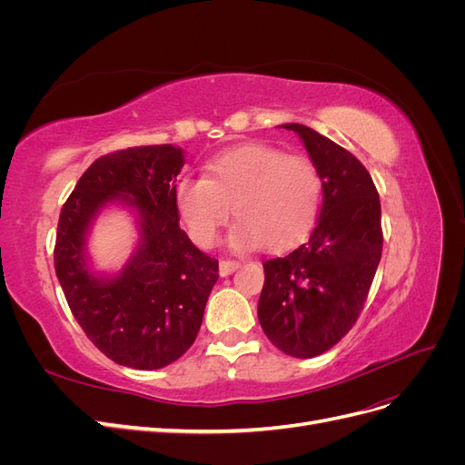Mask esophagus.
Instances as JSON below:
<instances>
[{
	"label": "esophagus",
	"mask_w": 465,
	"mask_h": 465,
	"mask_svg": "<svg viewBox=\"0 0 465 465\" xmlns=\"http://www.w3.org/2000/svg\"><path fill=\"white\" fill-rule=\"evenodd\" d=\"M236 267H238V262H234V260H221L219 273H221V277H227L236 270Z\"/></svg>",
	"instance_id": "1"
}]
</instances>
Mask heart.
Returning <instances> with one entry per match:
<instances>
[{
	"instance_id": "b5f03b06",
	"label": "heart",
	"mask_w": 465,
	"mask_h": 465,
	"mask_svg": "<svg viewBox=\"0 0 465 465\" xmlns=\"http://www.w3.org/2000/svg\"><path fill=\"white\" fill-rule=\"evenodd\" d=\"M320 198L312 161L262 143L224 151L205 164V178L184 176L174 186V203L202 246L215 244L232 207L241 219L231 234L234 246H289L312 227Z\"/></svg>"
}]
</instances>
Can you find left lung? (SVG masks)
Returning a JSON list of instances; mask_svg holds the SVG:
<instances>
[{
    "mask_svg": "<svg viewBox=\"0 0 465 465\" xmlns=\"http://www.w3.org/2000/svg\"><path fill=\"white\" fill-rule=\"evenodd\" d=\"M299 135L322 176L323 203L308 241L263 263L258 318L277 349L297 359L326 353L353 328L382 256L380 198L367 168L302 124Z\"/></svg>",
    "mask_w": 465,
    "mask_h": 465,
    "instance_id": "8db88e82",
    "label": "left lung"
}]
</instances>
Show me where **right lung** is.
Instances as JSON below:
<instances>
[{
    "mask_svg": "<svg viewBox=\"0 0 465 465\" xmlns=\"http://www.w3.org/2000/svg\"><path fill=\"white\" fill-rule=\"evenodd\" d=\"M184 151L171 143L96 159L62 207L54 265L65 301L98 351L122 367L154 371L180 359L200 331L219 262L180 229L174 182ZM106 206L134 215L138 242L118 272L92 267L88 236Z\"/></svg>",
    "mask_w": 465,
    "mask_h": 465,
    "instance_id": "right-lung-1",
    "label": "right lung"
}]
</instances>
